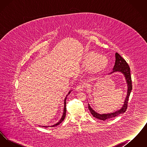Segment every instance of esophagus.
Listing matches in <instances>:
<instances>
[{
  "label": "esophagus",
  "instance_id": "1",
  "mask_svg": "<svg viewBox=\"0 0 147 147\" xmlns=\"http://www.w3.org/2000/svg\"><path fill=\"white\" fill-rule=\"evenodd\" d=\"M84 86L83 84H80L78 85L76 87V90L77 91H82L84 89Z\"/></svg>",
  "mask_w": 147,
  "mask_h": 147
}]
</instances>
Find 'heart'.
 I'll use <instances>...</instances> for the list:
<instances>
[{"mask_svg":"<svg viewBox=\"0 0 147 147\" xmlns=\"http://www.w3.org/2000/svg\"><path fill=\"white\" fill-rule=\"evenodd\" d=\"M85 59L86 63L91 64L90 68L94 71H97L104 69L107 64V60L106 58L93 52L88 53Z\"/></svg>","mask_w":147,"mask_h":147,"instance_id":"1","label":"heart"}]
</instances>
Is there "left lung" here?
<instances>
[{
  "label": "left lung",
  "instance_id": "obj_1",
  "mask_svg": "<svg viewBox=\"0 0 147 147\" xmlns=\"http://www.w3.org/2000/svg\"><path fill=\"white\" fill-rule=\"evenodd\" d=\"M116 61H115V65L113 67V70L111 73L116 71H121L122 72L126 77V81L128 84V91H127V96L126 98L125 101L124 102V105L122 107L121 109L119 110L116 112H113L111 113H108V114H102L100 115L98 114L97 112L94 111L91 107L90 106L89 104H88V109L89 111L91 112L92 115L96 118L99 119L100 120L105 121L106 119H112L113 117H115L116 116H118L121 113H123L126 112V110L128 107V101L129 98V95L131 94V90L132 89V79H131V71H130V68L128 65V63L126 62L125 59H123L121 56L119 55L118 53H116Z\"/></svg>",
  "mask_w": 147,
  "mask_h": 147
}]
</instances>
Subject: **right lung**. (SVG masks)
<instances>
[{"mask_svg": "<svg viewBox=\"0 0 147 147\" xmlns=\"http://www.w3.org/2000/svg\"><path fill=\"white\" fill-rule=\"evenodd\" d=\"M69 93H70V92L68 93V94H69ZM67 96L65 97V99H64V111H63V116H62V118H61V119H60V121H59L57 123H56L55 125L52 126L51 127H55V126L59 125V124L63 121V120L64 119H65V113H66V111H67V109H66V99H67ZM43 127H47V126H43Z\"/></svg>", "mask_w": 147, "mask_h": 147, "instance_id": "1", "label": "right lung"}]
</instances>
